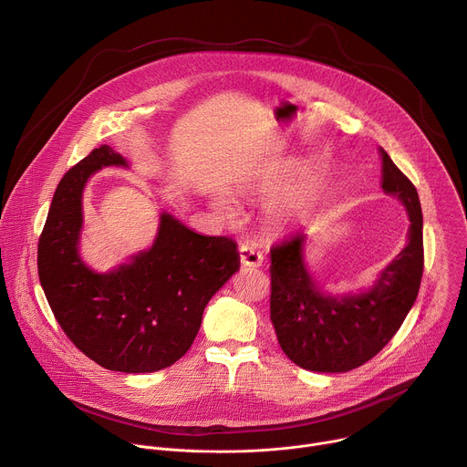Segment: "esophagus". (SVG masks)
I'll use <instances>...</instances> for the list:
<instances>
[{
  "instance_id": "1",
  "label": "esophagus",
  "mask_w": 467,
  "mask_h": 467,
  "mask_svg": "<svg viewBox=\"0 0 467 467\" xmlns=\"http://www.w3.org/2000/svg\"><path fill=\"white\" fill-rule=\"evenodd\" d=\"M240 262H242V265H247V267H260L264 262V254L253 244H242L240 245Z\"/></svg>"
}]
</instances>
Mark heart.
Returning a JSON list of instances; mask_svg holds the SVG:
<instances>
[{
	"instance_id": "heart-1",
	"label": "heart",
	"mask_w": 467,
	"mask_h": 467,
	"mask_svg": "<svg viewBox=\"0 0 467 467\" xmlns=\"http://www.w3.org/2000/svg\"><path fill=\"white\" fill-rule=\"evenodd\" d=\"M330 176H332L330 167L328 165L321 167L317 176L312 182H309L306 187H302L300 191L285 196L284 200H280L273 207V220L278 225H291V223H296V222L307 218L309 214L314 213V209H316V205L321 198V192L327 189V185L330 182ZM216 207L223 214L233 213L231 203L225 198H220L216 202Z\"/></svg>"
}]
</instances>
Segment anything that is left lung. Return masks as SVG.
I'll use <instances>...</instances> for the list:
<instances>
[{"mask_svg": "<svg viewBox=\"0 0 467 467\" xmlns=\"http://www.w3.org/2000/svg\"><path fill=\"white\" fill-rule=\"evenodd\" d=\"M381 187L407 209L409 242L363 293L328 296L302 260L304 233L271 247V323L282 352L300 368L348 372L394 337L412 307L423 275V218L416 187L381 148Z\"/></svg>", "mask_w": 467, "mask_h": 467, "instance_id": "left-lung-1", "label": "left lung"}]
</instances>
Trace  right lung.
Wrapping results in <instances>:
<instances>
[{
	"label": "right lung",
	"mask_w": 467,
	"mask_h": 467,
	"mask_svg": "<svg viewBox=\"0 0 467 467\" xmlns=\"http://www.w3.org/2000/svg\"><path fill=\"white\" fill-rule=\"evenodd\" d=\"M128 167L102 144L60 180L38 240V276L55 319L97 365L126 374L155 372L182 359L211 296L240 267L236 244L203 236L169 213L153 245L109 273L78 254L82 192L102 167Z\"/></svg>",
	"instance_id": "add662e5"
}]
</instances>
